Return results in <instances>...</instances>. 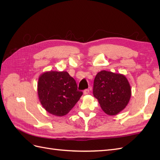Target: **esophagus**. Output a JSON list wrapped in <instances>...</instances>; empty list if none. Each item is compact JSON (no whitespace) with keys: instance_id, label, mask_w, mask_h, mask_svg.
Wrapping results in <instances>:
<instances>
[{"instance_id":"34e87169","label":"esophagus","mask_w":160,"mask_h":160,"mask_svg":"<svg viewBox=\"0 0 160 160\" xmlns=\"http://www.w3.org/2000/svg\"><path fill=\"white\" fill-rule=\"evenodd\" d=\"M89 93V90L88 89H85V90L83 91V94H84V95H87V94H88Z\"/></svg>"}]
</instances>
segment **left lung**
<instances>
[{
  "label": "left lung",
  "mask_w": 160,
  "mask_h": 160,
  "mask_svg": "<svg viewBox=\"0 0 160 160\" xmlns=\"http://www.w3.org/2000/svg\"><path fill=\"white\" fill-rule=\"evenodd\" d=\"M93 94L105 113L115 115L129 102L131 87L122 74L101 71L97 73L93 81Z\"/></svg>",
  "instance_id": "obj_1"
}]
</instances>
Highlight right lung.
Masks as SVG:
<instances>
[{
	"label": "right lung",
	"instance_id": "right-lung-1",
	"mask_svg": "<svg viewBox=\"0 0 160 160\" xmlns=\"http://www.w3.org/2000/svg\"><path fill=\"white\" fill-rule=\"evenodd\" d=\"M37 91L42 106L50 114L62 117L79 101L83 92L67 71L45 72L38 78Z\"/></svg>",
	"mask_w": 160,
	"mask_h": 160
}]
</instances>
